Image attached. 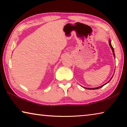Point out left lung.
Instances as JSON below:
<instances>
[{"mask_svg":"<svg viewBox=\"0 0 127 127\" xmlns=\"http://www.w3.org/2000/svg\"><path fill=\"white\" fill-rule=\"evenodd\" d=\"M109 45H110V48H111V49H112V52H113V56H114V58H116L115 57V54H114V49H113V47H112V44H111V41H110V40H109ZM113 75L112 76V77L111 78V79H110L109 81H108L107 83H106L105 84H103V86H100V87H96V88H84L85 89H99V88H102V87H103L104 86V85H105V84H107L108 83H109V82H110V80L112 79V78H113Z\"/></svg>","mask_w":127,"mask_h":127,"instance_id":"left-lung-1","label":"left lung"}]
</instances>
